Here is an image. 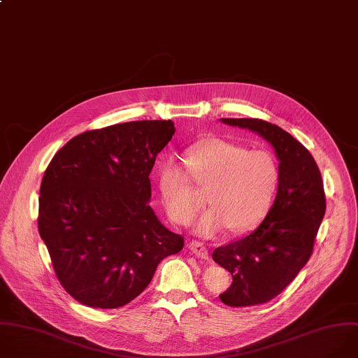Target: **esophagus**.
<instances>
[{"instance_id": "34e87169", "label": "esophagus", "mask_w": 358, "mask_h": 358, "mask_svg": "<svg viewBox=\"0 0 358 358\" xmlns=\"http://www.w3.org/2000/svg\"><path fill=\"white\" fill-rule=\"evenodd\" d=\"M188 249L199 259H203V260H208L209 257V253H208V249L205 248L203 243L201 242H196V241H192L188 243Z\"/></svg>"}]
</instances>
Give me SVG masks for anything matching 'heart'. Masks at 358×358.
<instances>
[{"label":"heart","instance_id":"b5f03b06","mask_svg":"<svg viewBox=\"0 0 358 358\" xmlns=\"http://www.w3.org/2000/svg\"><path fill=\"white\" fill-rule=\"evenodd\" d=\"M187 169L173 159L159 170V189L169 217L188 224L198 208L194 182L208 187L209 206L194 224L195 233L215 237L230 226L245 231L267 215L280 182V166L273 153L224 139H205L185 152Z\"/></svg>","mask_w":358,"mask_h":358}]
</instances>
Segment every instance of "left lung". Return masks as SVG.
<instances>
[{"instance_id":"obj_1","label":"left lung","mask_w":358,"mask_h":358,"mask_svg":"<svg viewBox=\"0 0 358 358\" xmlns=\"http://www.w3.org/2000/svg\"><path fill=\"white\" fill-rule=\"evenodd\" d=\"M220 121L256 132L280 160L277 196L267 216L252 233L212 253L233 277L220 301L233 308L253 306L275 298L308 263L326 210L323 181L309 150L280 127L255 117Z\"/></svg>"}]
</instances>
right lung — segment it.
<instances>
[{
	"label": "right lung",
	"mask_w": 358,
	"mask_h": 358,
	"mask_svg": "<svg viewBox=\"0 0 358 358\" xmlns=\"http://www.w3.org/2000/svg\"><path fill=\"white\" fill-rule=\"evenodd\" d=\"M173 121H135L84 132L52 159L41 184L38 227L53 270L76 301L121 308L184 248L149 201L156 156Z\"/></svg>",
	"instance_id": "1"
}]
</instances>
